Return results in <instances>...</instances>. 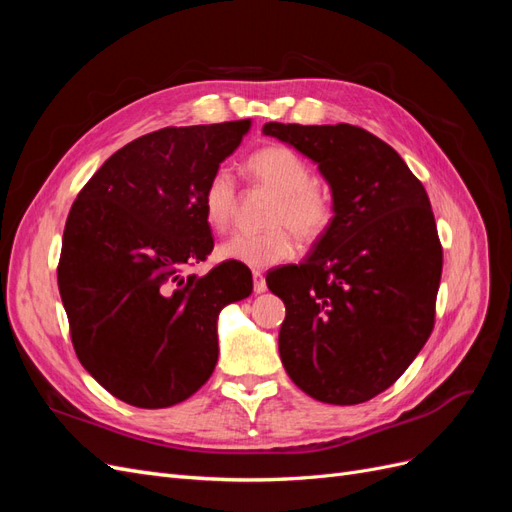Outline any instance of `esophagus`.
Returning a JSON list of instances; mask_svg holds the SVG:
<instances>
[{"mask_svg":"<svg viewBox=\"0 0 512 512\" xmlns=\"http://www.w3.org/2000/svg\"><path fill=\"white\" fill-rule=\"evenodd\" d=\"M252 277H254V292H256V294L265 292V290H267V282H265V277H262V273H260V271H254Z\"/></svg>","mask_w":512,"mask_h":512,"instance_id":"obj_1","label":"esophagus"}]
</instances>
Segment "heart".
I'll return each mask as SVG.
<instances>
[{
  "label": "heart",
  "mask_w": 512,
  "mask_h": 512,
  "mask_svg": "<svg viewBox=\"0 0 512 512\" xmlns=\"http://www.w3.org/2000/svg\"><path fill=\"white\" fill-rule=\"evenodd\" d=\"M247 173L260 185L275 192L265 232H239L218 247L222 260L237 262L247 269H269L297 254L294 232L305 241L316 239L331 222V200L312 179V166L301 153L286 145H269L247 158ZM237 188L228 168L213 170L203 190L207 224L224 232L235 215ZM291 227L288 229L283 224Z\"/></svg>",
  "instance_id": "1"
}]
</instances>
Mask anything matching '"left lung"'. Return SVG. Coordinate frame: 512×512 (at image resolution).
<instances>
[{"label":"left lung","mask_w":512,"mask_h":512,"mask_svg":"<svg viewBox=\"0 0 512 512\" xmlns=\"http://www.w3.org/2000/svg\"><path fill=\"white\" fill-rule=\"evenodd\" d=\"M329 183L333 218L301 265L267 286L286 305L280 356L324 404L376 397L421 352L436 316L442 245L423 183L399 153L350 123H265Z\"/></svg>","instance_id":"1"}]
</instances>
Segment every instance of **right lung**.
<instances>
[{
	"instance_id": "obj_1",
	"label": "right lung",
	"mask_w": 512,
	"mask_h": 512,
	"mask_svg": "<svg viewBox=\"0 0 512 512\" xmlns=\"http://www.w3.org/2000/svg\"><path fill=\"white\" fill-rule=\"evenodd\" d=\"M252 119L164 128L115 151L70 209L57 267L74 352L104 389L136 408L194 395L218 363V316L252 294V273L213 250L203 190Z\"/></svg>"
}]
</instances>
